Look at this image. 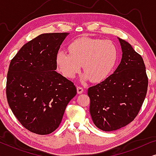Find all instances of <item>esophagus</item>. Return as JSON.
I'll return each instance as SVG.
<instances>
[{"label": "esophagus", "instance_id": "esophagus-1", "mask_svg": "<svg viewBox=\"0 0 156 156\" xmlns=\"http://www.w3.org/2000/svg\"><path fill=\"white\" fill-rule=\"evenodd\" d=\"M76 91H77V93L78 94H82L83 91H84V89H83L82 87H76Z\"/></svg>", "mask_w": 156, "mask_h": 156}]
</instances>
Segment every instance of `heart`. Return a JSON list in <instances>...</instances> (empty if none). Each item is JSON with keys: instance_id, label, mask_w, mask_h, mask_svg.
<instances>
[{"instance_id": "obj_1", "label": "heart", "mask_w": 156, "mask_h": 156, "mask_svg": "<svg viewBox=\"0 0 156 156\" xmlns=\"http://www.w3.org/2000/svg\"><path fill=\"white\" fill-rule=\"evenodd\" d=\"M69 52L61 50L56 55V64L66 77L72 79L82 68V80L94 82L103 81L116 65L118 51L109 40L81 37L74 40L68 47Z\"/></svg>"}]
</instances>
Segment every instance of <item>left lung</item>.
Here are the masks:
<instances>
[{
  "instance_id": "obj_1",
  "label": "left lung",
  "mask_w": 156,
  "mask_h": 156,
  "mask_svg": "<svg viewBox=\"0 0 156 156\" xmlns=\"http://www.w3.org/2000/svg\"><path fill=\"white\" fill-rule=\"evenodd\" d=\"M121 63L103 82L88 89L89 112L96 126L116 131L133 121L146 98L148 80L142 57L129 42L119 38Z\"/></svg>"
}]
</instances>
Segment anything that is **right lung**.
Listing matches in <instances>:
<instances>
[{
    "label": "right lung",
    "instance_id": "obj_1",
    "mask_svg": "<svg viewBox=\"0 0 156 156\" xmlns=\"http://www.w3.org/2000/svg\"><path fill=\"white\" fill-rule=\"evenodd\" d=\"M68 35L41 34L25 44L10 61L6 82L8 105L33 133L47 135L55 131L76 94L74 83L55 71L56 55Z\"/></svg>",
    "mask_w": 156,
    "mask_h": 156
}]
</instances>
